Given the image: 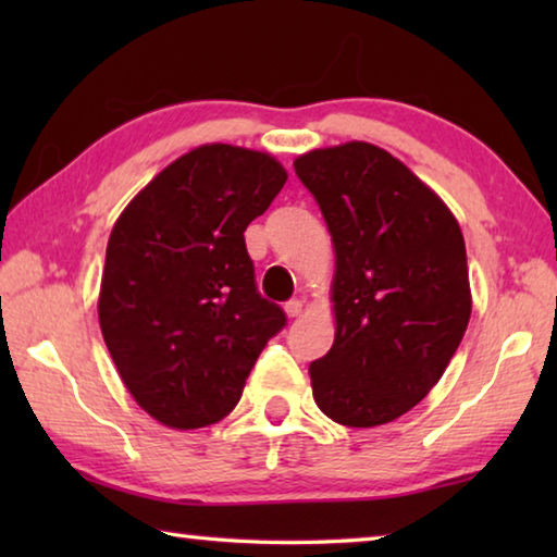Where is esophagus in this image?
Here are the masks:
<instances>
[{
  "label": "esophagus",
  "instance_id": "esophagus-1",
  "mask_svg": "<svg viewBox=\"0 0 557 557\" xmlns=\"http://www.w3.org/2000/svg\"><path fill=\"white\" fill-rule=\"evenodd\" d=\"M285 314H287L289 319L299 317V314H301V301H299V299H289L287 305H285Z\"/></svg>",
  "mask_w": 557,
  "mask_h": 557
}]
</instances>
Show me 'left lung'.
Returning a JSON list of instances; mask_svg holds the SVG:
<instances>
[{"instance_id": "left-lung-1", "label": "left lung", "mask_w": 557, "mask_h": 557, "mask_svg": "<svg viewBox=\"0 0 557 557\" xmlns=\"http://www.w3.org/2000/svg\"><path fill=\"white\" fill-rule=\"evenodd\" d=\"M336 250V336L309 366L314 400L346 428L385 425L432 391L471 314L467 250L440 196L369 143L295 159Z\"/></svg>"}]
</instances>
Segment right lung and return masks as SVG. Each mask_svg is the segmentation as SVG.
Instances as JSON below:
<instances>
[{
  "label": "right lung",
  "instance_id": "right-lung-1",
  "mask_svg": "<svg viewBox=\"0 0 557 557\" xmlns=\"http://www.w3.org/2000/svg\"><path fill=\"white\" fill-rule=\"evenodd\" d=\"M285 182L265 152L203 145L157 174L110 233L102 338L132 398L166 428L223 420L287 324L258 292L243 235Z\"/></svg>",
  "mask_w": 557,
  "mask_h": 557
}]
</instances>
